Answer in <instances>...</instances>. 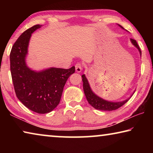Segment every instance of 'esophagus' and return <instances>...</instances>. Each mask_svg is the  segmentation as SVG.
Here are the masks:
<instances>
[{
	"label": "esophagus",
	"mask_w": 153,
	"mask_h": 153,
	"mask_svg": "<svg viewBox=\"0 0 153 153\" xmlns=\"http://www.w3.org/2000/svg\"><path fill=\"white\" fill-rule=\"evenodd\" d=\"M75 67H76V71L77 72V73H79V72H81L82 69L81 64H80V63H77Z\"/></svg>",
	"instance_id": "esophagus-1"
}]
</instances>
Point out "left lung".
<instances>
[{
  "mask_svg": "<svg viewBox=\"0 0 153 153\" xmlns=\"http://www.w3.org/2000/svg\"><path fill=\"white\" fill-rule=\"evenodd\" d=\"M121 28H122L123 30H125L124 28L121 26V25L117 24ZM130 41L132 45L135 46V47L138 49L140 53V55H142V53L140 51V48L139 46L137 44L136 41L135 40L130 39ZM82 82H83V88H84V94L86 96V99L88 102L89 104L92 106V107H94L96 109L100 110V111H111L115 109H117L118 108L121 107V106H123L125 103L128 101L134 93L135 92V90H134V92L131 94L130 97L127 99L122 100V101H118V102H113V101H109V100H107L102 98L101 97H98L95 93L92 91L91 87L90 86L89 82L88 79L86 78L85 74L82 75Z\"/></svg>",
  "mask_w": 153,
  "mask_h": 153,
  "instance_id": "obj_1",
  "label": "left lung"
}]
</instances>
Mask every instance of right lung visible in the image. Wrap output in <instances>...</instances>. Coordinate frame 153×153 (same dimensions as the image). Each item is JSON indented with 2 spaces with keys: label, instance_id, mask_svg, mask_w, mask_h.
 Returning a JSON list of instances; mask_svg holds the SVG:
<instances>
[{
  "label": "right lung",
  "instance_id": "right-lung-1",
  "mask_svg": "<svg viewBox=\"0 0 153 153\" xmlns=\"http://www.w3.org/2000/svg\"><path fill=\"white\" fill-rule=\"evenodd\" d=\"M42 26L33 25L19 36L12 47L10 63L18 99L31 111L45 114L57 107L65 84L75 72V67L68 69L50 67L36 71L27 66L26 57L32 33Z\"/></svg>",
  "mask_w": 153,
  "mask_h": 153
}]
</instances>
